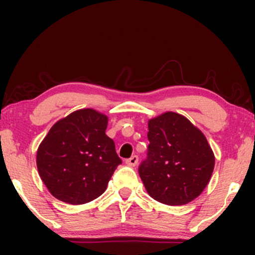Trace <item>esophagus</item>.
Here are the masks:
<instances>
[{
	"label": "esophagus",
	"instance_id": "1",
	"mask_svg": "<svg viewBox=\"0 0 255 255\" xmlns=\"http://www.w3.org/2000/svg\"><path fill=\"white\" fill-rule=\"evenodd\" d=\"M137 160H139V158H137V156H131L130 158H128L127 160H126V164L129 165V166H135L137 164Z\"/></svg>",
	"mask_w": 255,
	"mask_h": 255
}]
</instances>
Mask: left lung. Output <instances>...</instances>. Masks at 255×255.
<instances>
[{
	"label": "left lung",
	"instance_id": "8db88e82",
	"mask_svg": "<svg viewBox=\"0 0 255 255\" xmlns=\"http://www.w3.org/2000/svg\"><path fill=\"white\" fill-rule=\"evenodd\" d=\"M147 159L139 175L151 198L166 205L191 203L211 180L215 154L199 128L177 113L148 121Z\"/></svg>",
	"mask_w": 255,
	"mask_h": 255
}]
</instances>
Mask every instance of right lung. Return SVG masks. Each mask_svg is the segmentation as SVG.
I'll list each match as a JSON object with an SVG mask.
<instances>
[{"mask_svg": "<svg viewBox=\"0 0 255 255\" xmlns=\"http://www.w3.org/2000/svg\"><path fill=\"white\" fill-rule=\"evenodd\" d=\"M108 116L80 109L58 120L37 150V169L49 192L58 200L81 205L107 189L122 163L115 142L105 134Z\"/></svg>", "mask_w": 255, "mask_h": 255, "instance_id": "right-lung-1", "label": "right lung"}]
</instances>
